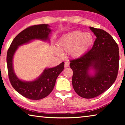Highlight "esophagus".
<instances>
[{"mask_svg": "<svg viewBox=\"0 0 125 125\" xmlns=\"http://www.w3.org/2000/svg\"><path fill=\"white\" fill-rule=\"evenodd\" d=\"M69 65V63L68 62H65V63H64V68L68 67Z\"/></svg>", "mask_w": 125, "mask_h": 125, "instance_id": "esophagus-1", "label": "esophagus"}]
</instances>
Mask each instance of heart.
Segmentation results:
<instances>
[{"instance_id":"1","label":"heart","mask_w":125,"mask_h":125,"mask_svg":"<svg viewBox=\"0 0 125 125\" xmlns=\"http://www.w3.org/2000/svg\"><path fill=\"white\" fill-rule=\"evenodd\" d=\"M94 38L90 32L76 30L63 35L57 42L54 52L62 56V52H69L73 58H79L89 51L94 44Z\"/></svg>"}]
</instances>
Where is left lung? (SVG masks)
<instances>
[{
	"instance_id": "8db88e82",
	"label": "left lung",
	"mask_w": 125,
	"mask_h": 125,
	"mask_svg": "<svg viewBox=\"0 0 125 125\" xmlns=\"http://www.w3.org/2000/svg\"><path fill=\"white\" fill-rule=\"evenodd\" d=\"M96 36L89 51L79 58L71 61L72 85L76 93L92 99L105 92L117 78L119 51L113 37L105 31L90 27Z\"/></svg>"
}]
</instances>
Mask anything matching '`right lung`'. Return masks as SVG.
Instances as JSON below:
<instances>
[{
	"label": "right lung",
	"mask_w": 125,
	"mask_h": 125,
	"mask_svg": "<svg viewBox=\"0 0 125 125\" xmlns=\"http://www.w3.org/2000/svg\"><path fill=\"white\" fill-rule=\"evenodd\" d=\"M48 24L36 25L27 27L14 38L7 56L8 75L11 85L23 96L31 100H40L48 96L54 88L57 78L64 69V63L52 68H46L39 77L32 81H25L15 73L13 67L14 54L19 47L39 40L50 42L52 30Z\"/></svg>",
	"instance_id": "1"
}]
</instances>
